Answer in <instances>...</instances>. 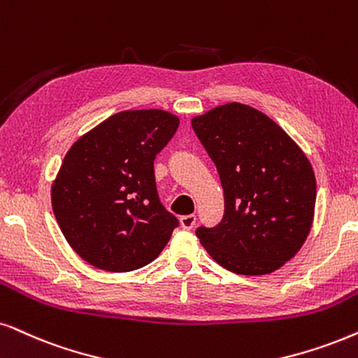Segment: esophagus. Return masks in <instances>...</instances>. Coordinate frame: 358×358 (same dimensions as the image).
Segmentation results:
<instances>
[{
  "mask_svg": "<svg viewBox=\"0 0 358 358\" xmlns=\"http://www.w3.org/2000/svg\"><path fill=\"white\" fill-rule=\"evenodd\" d=\"M180 224H182L183 229H192L194 224H196V216L194 215H187L180 218Z\"/></svg>",
  "mask_w": 358,
  "mask_h": 358,
  "instance_id": "esophagus-1",
  "label": "esophagus"
}]
</instances>
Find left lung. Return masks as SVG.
<instances>
[{
	"label": "left lung",
	"mask_w": 358,
	"mask_h": 358,
	"mask_svg": "<svg viewBox=\"0 0 358 358\" xmlns=\"http://www.w3.org/2000/svg\"><path fill=\"white\" fill-rule=\"evenodd\" d=\"M218 170L224 216L196 236L224 269L244 275L278 271L309 236L315 175L306 153L273 119L229 102L192 119Z\"/></svg>",
	"instance_id": "8db88e82"
}]
</instances>
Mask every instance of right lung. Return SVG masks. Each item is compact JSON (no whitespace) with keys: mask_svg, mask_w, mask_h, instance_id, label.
I'll return each instance as SVG.
<instances>
[{"mask_svg":"<svg viewBox=\"0 0 358 358\" xmlns=\"http://www.w3.org/2000/svg\"><path fill=\"white\" fill-rule=\"evenodd\" d=\"M180 119L160 108L110 115L72 143L51 187L66 241L94 268L129 273L166 246L178 220L158 200L153 160Z\"/></svg>","mask_w":358,"mask_h":358,"instance_id":"add662e5","label":"right lung"}]
</instances>
